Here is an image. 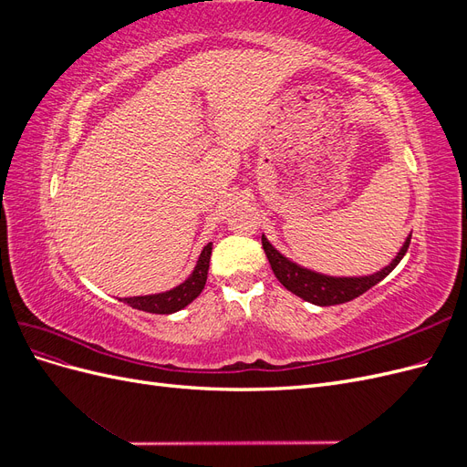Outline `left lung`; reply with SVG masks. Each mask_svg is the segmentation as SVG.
<instances>
[{
  "label": "left lung",
  "mask_w": 467,
  "mask_h": 467,
  "mask_svg": "<svg viewBox=\"0 0 467 467\" xmlns=\"http://www.w3.org/2000/svg\"><path fill=\"white\" fill-rule=\"evenodd\" d=\"M261 242L266 253V259L271 263L273 273L282 286L290 290L292 294L300 296L302 300L309 304L337 306V304H345L358 298L360 294L376 286L379 280H384L403 259V255L409 249V244H411V235L405 239L403 247L400 249L398 255H395V259H391L388 266L368 276H327L316 271H309V268L296 265L294 261L282 255V253H278L265 235L261 237Z\"/></svg>",
  "instance_id": "left-lung-1"
}]
</instances>
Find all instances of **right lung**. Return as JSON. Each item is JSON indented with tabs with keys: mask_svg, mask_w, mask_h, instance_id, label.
Segmentation results:
<instances>
[{
	"mask_svg": "<svg viewBox=\"0 0 467 467\" xmlns=\"http://www.w3.org/2000/svg\"><path fill=\"white\" fill-rule=\"evenodd\" d=\"M210 255H212V244L204 245L199 261H196L194 271L191 276L181 282L179 286L150 296H132V298H122L124 304H129L136 309H142L148 314H175L179 309L187 307L196 296H199L206 285L208 266H210Z\"/></svg>",
	"mask_w": 467,
	"mask_h": 467,
	"instance_id": "add662e5",
	"label": "right lung"
}]
</instances>
